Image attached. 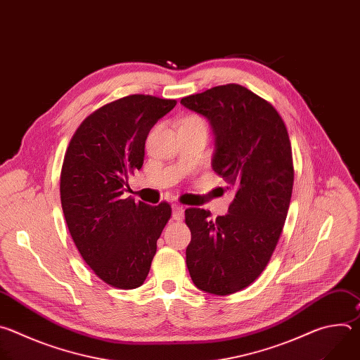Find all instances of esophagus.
Listing matches in <instances>:
<instances>
[{"label": "esophagus", "mask_w": 360, "mask_h": 360, "mask_svg": "<svg viewBox=\"0 0 360 360\" xmlns=\"http://www.w3.org/2000/svg\"><path fill=\"white\" fill-rule=\"evenodd\" d=\"M184 207L182 205H174L172 207V218L175 221H182L184 219Z\"/></svg>", "instance_id": "1"}]
</instances>
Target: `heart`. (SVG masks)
Returning a JSON list of instances; mask_svg holds the SVG:
<instances>
[{
    "mask_svg": "<svg viewBox=\"0 0 360 360\" xmlns=\"http://www.w3.org/2000/svg\"><path fill=\"white\" fill-rule=\"evenodd\" d=\"M188 120H196V121H202V120H199V118H188Z\"/></svg>",
    "mask_w": 360,
    "mask_h": 360,
    "instance_id": "b5f03b06",
    "label": "heart"
}]
</instances>
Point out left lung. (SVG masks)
<instances>
[{"label":"left lung","instance_id":"obj_1","mask_svg":"<svg viewBox=\"0 0 360 360\" xmlns=\"http://www.w3.org/2000/svg\"><path fill=\"white\" fill-rule=\"evenodd\" d=\"M207 118L215 135L214 171L235 191L229 211L189 208L186 266L195 286L225 296L249 286L266 268L288 215L292 148L283 120L268 101L238 84L181 99Z\"/></svg>","mask_w":360,"mask_h":360}]
</instances>
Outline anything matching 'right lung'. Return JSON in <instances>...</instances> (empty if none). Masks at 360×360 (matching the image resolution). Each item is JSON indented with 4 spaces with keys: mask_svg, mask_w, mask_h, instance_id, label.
<instances>
[{
    "mask_svg": "<svg viewBox=\"0 0 360 360\" xmlns=\"http://www.w3.org/2000/svg\"><path fill=\"white\" fill-rule=\"evenodd\" d=\"M175 99L135 94L86 117L67 148L60 179L64 217L82 259L105 283L135 289L148 276L171 207L125 198L142 168L150 128Z\"/></svg>",
    "mask_w": 360,
    "mask_h": 360,
    "instance_id": "right-lung-1",
    "label": "right lung"
}]
</instances>
